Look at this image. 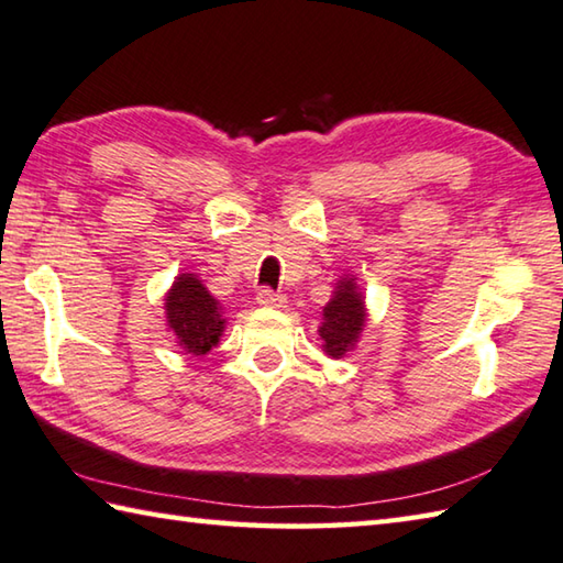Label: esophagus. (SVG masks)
Instances as JSON below:
<instances>
[{"label": "esophagus", "instance_id": "esophagus-1", "mask_svg": "<svg viewBox=\"0 0 563 563\" xmlns=\"http://www.w3.org/2000/svg\"><path fill=\"white\" fill-rule=\"evenodd\" d=\"M257 301L262 306H269V309H282V306L286 303V296L269 289V286H262V289L257 291Z\"/></svg>", "mask_w": 563, "mask_h": 563}]
</instances>
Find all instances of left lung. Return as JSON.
Instances as JSON below:
<instances>
[{"mask_svg": "<svg viewBox=\"0 0 563 563\" xmlns=\"http://www.w3.org/2000/svg\"><path fill=\"white\" fill-rule=\"evenodd\" d=\"M323 318L321 338L325 341V353L331 357H343L357 341V333L363 331L365 323L363 296L355 291L353 282H343L341 289L335 291V299L323 309Z\"/></svg>", "mask_w": 563, "mask_h": 563, "instance_id": "1", "label": "left lung"}]
</instances>
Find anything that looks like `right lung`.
<instances>
[{"mask_svg":"<svg viewBox=\"0 0 563 563\" xmlns=\"http://www.w3.org/2000/svg\"><path fill=\"white\" fill-rule=\"evenodd\" d=\"M166 318L168 325L174 328L178 343L194 355H206L210 347L218 345L222 328H225L218 301L190 274H181L174 289L168 291Z\"/></svg>","mask_w":563,"mask_h":563,"instance_id":"add662e5","label":"right lung"}]
</instances>
